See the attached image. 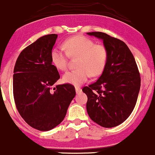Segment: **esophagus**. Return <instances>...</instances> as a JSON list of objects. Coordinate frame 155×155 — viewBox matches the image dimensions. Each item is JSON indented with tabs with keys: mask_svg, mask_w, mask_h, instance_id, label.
Instances as JSON below:
<instances>
[{
	"mask_svg": "<svg viewBox=\"0 0 155 155\" xmlns=\"http://www.w3.org/2000/svg\"><path fill=\"white\" fill-rule=\"evenodd\" d=\"M75 90H76V93H80L81 92V88L80 87H75Z\"/></svg>",
	"mask_w": 155,
	"mask_h": 155,
	"instance_id": "1",
	"label": "esophagus"
}]
</instances>
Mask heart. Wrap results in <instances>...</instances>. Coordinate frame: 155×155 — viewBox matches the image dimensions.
Returning a JSON list of instances; mask_svg holds the SVG:
<instances>
[{"instance_id":"heart-1","label":"heart","mask_w":155,"mask_h":155,"mask_svg":"<svg viewBox=\"0 0 155 155\" xmlns=\"http://www.w3.org/2000/svg\"><path fill=\"white\" fill-rule=\"evenodd\" d=\"M65 52L53 49L51 61L60 71L66 70L68 58L78 57L77 69L65 73L62 79L65 83L80 85L87 81L90 75L97 77L104 71L108 61V50L102 44H95L93 40L84 36H74L65 41Z\"/></svg>"}]
</instances>
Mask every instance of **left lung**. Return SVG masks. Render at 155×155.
Returning a JSON list of instances; mask_svg holds the SVG:
<instances>
[{
  "instance_id": "obj_1",
  "label": "left lung",
  "mask_w": 155,
  "mask_h": 155,
  "mask_svg": "<svg viewBox=\"0 0 155 155\" xmlns=\"http://www.w3.org/2000/svg\"><path fill=\"white\" fill-rule=\"evenodd\" d=\"M103 41L108 61L102 75L84 87L87 111L92 120L106 128L118 126L133 111L141 78L134 56L124 41L103 32H88Z\"/></svg>"
}]
</instances>
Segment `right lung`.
Here are the masks:
<instances>
[{
    "instance_id": "1",
    "label": "right lung",
    "mask_w": 155,
    "mask_h": 155,
    "mask_svg": "<svg viewBox=\"0 0 155 155\" xmlns=\"http://www.w3.org/2000/svg\"><path fill=\"white\" fill-rule=\"evenodd\" d=\"M58 35H44L25 47L13 71V97L21 117L31 127L48 131L65 118L75 96L70 84L52 86L60 78L52 64L51 52Z\"/></svg>"
}]
</instances>
